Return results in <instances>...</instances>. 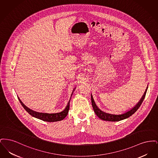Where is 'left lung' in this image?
Segmentation results:
<instances>
[{
	"label": "left lung",
	"instance_id": "obj_1",
	"mask_svg": "<svg viewBox=\"0 0 158 158\" xmlns=\"http://www.w3.org/2000/svg\"><path fill=\"white\" fill-rule=\"evenodd\" d=\"M147 90H148V88H146V89L145 90L142 98L140 99L139 102L132 109L128 111L127 112L122 114L115 115V114H108V113L102 111L99 108H98V106L95 104V103L94 102V100L93 99V97L91 95L92 105L93 109L94 110V112L96 114V115L98 116L100 119H101L102 120L108 121H118L123 120L124 119L127 118L129 117L132 115L139 108V107L140 106V105L143 102L144 99L145 98Z\"/></svg>",
	"mask_w": 158,
	"mask_h": 158
}]
</instances>
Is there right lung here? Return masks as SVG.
<instances>
[{"label": "right lung", "mask_w": 158, "mask_h": 158, "mask_svg": "<svg viewBox=\"0 0 158 158\" xmlns=\"http://www.w3.org/2000/svg\"><path fill=\"white\" fill-rule=\"evenodd\" d=\"M72 96V95H71ZM19 100L20 101V103L23 107V108L27 111V113H29L31 115L32 117L38 118L40 120L44 121H48V122H54V121H59L63 120L68 115L69 110V107H70V101L68 102V105L65 109L60 112L58 113H53V114H48V113H38L32 110L26 106L23 103V102L20 100L19 98Z\"/></svg>", "instance_id": "add662e5"}]
</instances>
